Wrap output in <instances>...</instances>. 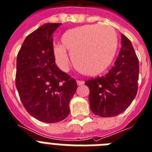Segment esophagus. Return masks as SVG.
<instances>
[{"instance_id":"obj_1","label":"esophagus","mask_w":152,"mask_h":152,"mask_svg":"<svg viewBox=\"0 0 152 152\" xmlns=\"http://www.w3.org/2000/svg\"><path fill=\"white\" fill-rule=\"evenodd\" d=\"M84 83H85L84 81H80V80H77V84L78 85V86H82V85H83Z\"/></svg>"}]
</instances>
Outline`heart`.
Segmentation results:
<instances>
[{"instance_id":"obj_1","label":"heart","mask_w":152,"mask_h":152,"mask_svg":"<svg viewBox=\"0 0 152 152\" xmlns=\"http://www.w3.org/2000/svg\"><path fill=\"white\" fill-rule=\"evenodd\" d=\"M62 43L53 46L59 68L68 70V49L77 68L93 76L104 72L111 64L117 50L118 35L115 28L107 25H84L66 30L62 36Z\"/></svg>"}]
</instances>
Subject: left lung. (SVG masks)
<instances>
[{
	"label": "left lung",
	"mask_w": 152,
	"mask_h": 152,
	"mask_svg": "<svg viewBox=\"0 0 152 152\" xmlns=\"http://www.w3.org/2000/svg\"><path fill=\"white\" fill-rule=\"evenodd\" d=\"M122 37V48L115 65L102 77L85 82L89 88L91 110L101 117H113L128 108L137 93L139 61L132 43Z\"/></svg>",
	"instance_id": "1"
}]
</instances>
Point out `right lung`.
<instances>
[{"instance_id": "1", "label": "right lung", "mask_w": 152, "mask_h": 152, "mask_svg": "<svg viewBox=\"0 0 152 152\" xmlns=\"http://www.w3.org/2000/svg\"><path fill=\"white\" fill-rule=\"evenodd\" d=\"M61 23H46L24 40L16 60L15 86L27 112L41 122L65 119L77 82L56 66L54 31Z\"/></svg>"}]
</instances>
